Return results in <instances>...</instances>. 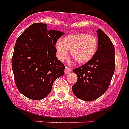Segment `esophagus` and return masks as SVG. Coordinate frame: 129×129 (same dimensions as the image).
<instances>
[{"label": "esophagus", "mask_w": 129, "mask_h": 129, "mask_svg": "<svg viewBox=\"0 0 129 129\" xmlns=\"http://www.w3.org/2000/svg\"><path fill=\"white\" fill-rule=\"evenodd\" d=\"M72 71V70H71V69H70L69 67H66V69H65V71H64V72L66 74H69L70 72Z\"/></svg>", "instance_id": "esophagus-1"}]
</instances>
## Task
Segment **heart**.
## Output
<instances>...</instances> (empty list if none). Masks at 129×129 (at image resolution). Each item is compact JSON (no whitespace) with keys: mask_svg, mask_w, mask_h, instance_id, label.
<instances>
[{"mask_svg":"<svg viewBox=\"0 0 129 129\" xmlns=\"http://www.w3.org/2000/svg\"><path fill=\"white\" fill-rule=\"evenodd\" d=\"M97 45V39L93 35L75 33L66 36L63 41L57 40L55 46L58 56L61 60L67 58L69 50H71L73 59L79 64H84L94 57Z\"/></svg>","mask_w":129,"mask_h":129,"instance_id":"heart-1","label":"heart"}]
</instances>
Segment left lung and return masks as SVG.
Listing matches in <instances>:
<instances>
[{
  "label": "left lung",
  "mask_w": 129,
  "mask_h": 129,
  "mask_svg": "<svg viewBox=\"0 0 129 129\" xmlns=\"http://www.w3.org/2000/svg\"><path fill=\"white\" fill-rule=\"evenodd\" d=\"M98 46L94 57L82 67L73 70L78 77L72 86L77 98L92 101L104 94L109 88L115 71V49L112 42L100 28L97 30Z\"/></svg>",
  "instance_id": "obj_1"
}]
</instances>
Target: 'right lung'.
<instances>
[{
  "label": "right lung",
  "instance_id": "1",
  "mask_svg": "<svg viewBox=\"0 0 129 129\" xmlns=\"http://www.w3.org/2000/svg\"><path fill=\"white\" fill-rule=\"evenodd\" d=\"M64 33L35 23L18 37L14 47L12 69L19 92L32 100L50 93L53 83L64 74L65 66L55 55L57 40Z\"/></svg>",
  "mask_w": 129,
  "mask_h": 129
}]
</instances>
